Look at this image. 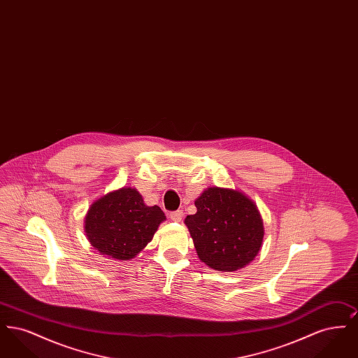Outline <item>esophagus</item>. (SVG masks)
Returning <instances> with one entry per match:
<instances>
[{
    "label": "esophagus",
    "instance_id": "obj_1",
    "mask_svg": "<svg viewBox=\"0 0 358 358\" xmlns=\"http://www.w3.org/2000/svg\"><path fill=\"white\" fill-rule=\"evenodd\" d=\"M184 217V212L182 210H174L171 213V219L173 222H180Z\"/></svg>",
    "mask_w": 358,
    "mask_h": 358
}]
</instances>
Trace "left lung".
I'll list each match as a JSON object with an SVG mask.
<instances>
[{"instance_id": "left-lung-1", "label": "left lung", "mask_w": 358, "mask_h": 358, "mask_svg": "<svg viewBox=\"0 0 358 358\" xmlns=\"http://www.w3.org/2000/svg\"><path fill=\"white\" fill-rule=\"evenodd\" d=\"M197 212L185 219L201 262L213 270L232 273L259 254L264 228L255 203L244 193L212 187L194 201Z\"/></svg>"}]
</instances>
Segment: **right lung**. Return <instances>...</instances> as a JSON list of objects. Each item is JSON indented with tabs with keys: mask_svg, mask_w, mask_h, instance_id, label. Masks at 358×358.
I'll use <instances>...</instances> for the list:
<instances>
[{
	"mask_svg": "<svg viewBox=\"0 0 358 358\" xmlns=\"http://www.w3.org/2000/svg\"><path fill=\"white\" fill-rule=\"evenodd\" d=\"M166 220L159 206H148L136 187H120L90 206L85 231L91 245L102 255L130 260L152 241Z\"/></svg>",
	"mask_w": 358,
	"mask_h": 358,
	"instance_id": "obj_1",
	"label": "right lung"
}]
</instances>
